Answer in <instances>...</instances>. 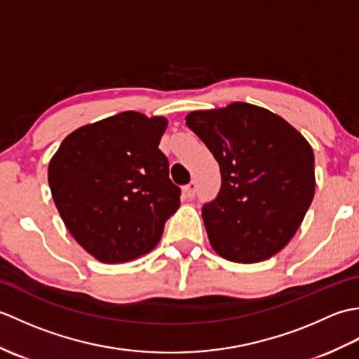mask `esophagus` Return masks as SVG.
<instances>
[{
	"instance_id": "obj_1",
	"label": "esophagus",
	"mask_w": 359,
	"mask_h": 359,
	"mask_svg": "<svg viewBox=\"0 0 359 359\" xmlns=\"http://www.w3.org/2000/svg\"><path fill=\"white\" fill-rule=\"evenodd\" d=\"M196 191H197V184H196L194 180H193V182H189L188 185H185V187H184V193H185V196H187V197H189V199H191V197H194V196H196Z\"/></svg>"
}]
</instances>
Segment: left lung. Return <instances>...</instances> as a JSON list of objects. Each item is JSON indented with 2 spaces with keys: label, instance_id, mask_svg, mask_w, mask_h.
Instances as JSON below:
<instances>
[{
  "label": "left lung",
  "instance_id": "obj_1",
  "mask_svg": "<svg viewBox=\"0 0 359 359\" xmlns=\"http://www.w3.org/2000/svg\"><path fill=\"white\" fill-rule=\"evenodd\" d=\"M187 126L217 160L222 187L202 207L212 248L251 264L284 248L315 196L309 142L276 114L248 103L196 111Z\"/></svg>",
  "mask_w": 359,
  "mask_h": 359
}]
</instances>
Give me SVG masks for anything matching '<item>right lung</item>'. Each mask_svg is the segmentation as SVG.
Instances as JSON below:
<instances>
[{
    "label": "right lung",
    "mask_w": 359,
    "mask_h": 359,
    "mask_svg": "<svg viewBox=\"0 0 359 359\" xmlns=\"http://www.w3.org/2000/svg\"><path fill=\"white\" fill-rule=\"evenodd\" d=\"M166 118L120 112L69 134L49 163L53 202L89 255L121 264L149 253L180 207L158 149Z\"/></svg>",
    "instance_id": "obj_1"
}]
</instances>
